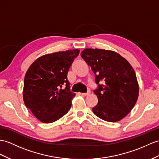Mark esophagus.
Instances as JSON below:
<instances>
[{"label":"esophagus","mask_w":159,"mask_h":159,"mask_svg":"<svg viewBox=\"0 0 159 159\" xmlns=\"http://www.w3.org/2000/svg\"><path fill=\"white\" fill-rule=\"evenodd\" d=\"M90 91H88V92H86V93H82V94H82V96H88V94H90Z\"/></svg>","instance_id":"esophagus-1"}]
</instances>
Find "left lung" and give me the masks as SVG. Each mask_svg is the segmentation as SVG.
Masks as SVG:
<instances>
[{
	"instance_id": "8db88e82",
	"label": "left lung",
	"mask_w": 159,
	"mask_h": 159,
	"mask_svg": "<svg viewBox=\"0 0 159 159\" xmlns=\"http://www.w3.org/2000/svg\"><path fill=\"white\" fill-rule=\"evenodd\" d=\"M81 57L91 67L98 84L94 90L98 102L92 108L93 113L109 122L124 118L134 108L139 94L133 67L125 58L112 50L86 48Z\"/></svg>"
}]
</instances>
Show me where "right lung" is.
Wrapping results in <instances>:
<instances>
[{
    "label": "right lung",
    "instance_id": "obj_1",
    "mask_svg": "<svg viewBox=\"0 0 159 159\" xmlns=\"http://www.w3.org/2000/svg\"><path fill=\"white\" fill-rule=\"evenodd\" d=\"M80 50L47 54L38 58L27 71L23 99L27 108L42 123L59 120L71 109L75 94L70 91L67 73Z\"/></svg>",
    "mask_w": 159,
    "mask_h": 159
}]
</instances>
